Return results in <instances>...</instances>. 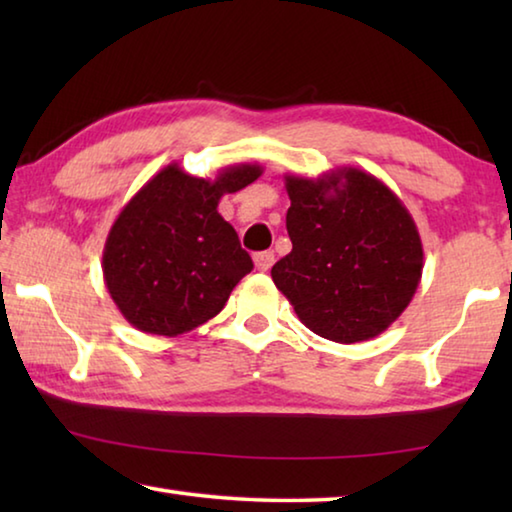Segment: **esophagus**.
<instances>
[{"label": "esophagus", "mask_w": 512, "mask_h": 512, "mask_svg": "<svg viewBox=\"0 0 512 512\" xmlns=\"http://www.w3.org/2000/svg\"><path fill=\"white\" fill-rule=\"evenodd\" d=\"M253 259H255L257 271H268V268H271L275 262V255L271 253V250H264V253H255Z\"/></svg>", "instance_id": "esophagus-1"}]
</instances>
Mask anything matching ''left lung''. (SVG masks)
Wrapping results in <instances>:
<instances>
[{
	"instance_id": "obj_1",
	"label": "left lung",
	"mask_w": 512,
	"mask_h": 512,
	"mask_svg": "<svg viewBox=\"0 0 512 512\" xmlns=\"http://www.w3.org/2000/svg\"><path fill=\"white\" fill-rule=\"evenodd\" d=\"M291 253L271 268L275 287L311 332L361 343L386 332L415 296L424 250L404 203L372 173L339 167L284 176Z\"/></svg>"
}]
</instances>
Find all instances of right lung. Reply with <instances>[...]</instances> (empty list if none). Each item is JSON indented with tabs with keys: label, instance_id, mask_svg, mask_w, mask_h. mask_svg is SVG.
I'll use <instances>...</instances> for the list:
<instances>
[{
	"label": "right lung",
	"instance_id": "add662e5",
	"mask_svg": "<svg viewBox=\"0 0 512 512\" xmlns=\"http://www.w3.org/2000/svg\"><path fill=\"white\" fill-rule=\"evenodd\" d=\"M259 164H232L214 180L176 162L146 183L112 223L103 246V282L128 323L178 336L223 309L253 259L219 214L223 194L262 176Z\"/></svg>",
	"mask_w": 512,
	"mask_h": 512
}]
</instances>
